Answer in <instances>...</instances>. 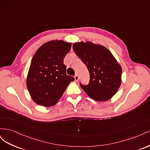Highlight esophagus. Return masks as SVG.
Masks as SVG:
<instances>
[{
    "label": "esophagus",
    "instance_id": "esophagus-1",
    "mask_svg": "<svg viewBox=\"0 0 150 150\" xmlns=\"http://www.w3.org/2000/svg\"><path fill=\"white\" fill-rule=\"evenodd\" d=\"M74 79H75L76 81H78L79 80V76H78V75H77V74L75 75V76H74Z\"/></svg>",
    "mask_w": 150,
    "mask_h": 150
}]
</instances>
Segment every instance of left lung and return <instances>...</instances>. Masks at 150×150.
Segmentation results:
<instances>
[{
	"label": "left lung",
	"instance_id": "8db88e82",
	"mask_svg": "<svg viewBox=\"0 0 150 150\" xmlns=\"http://www.w3.org/2000/svg\"><path fill=\"white\" fill-rule=\"evenodd\" d=\"M74 52L89 72V84L81 87L88 96L98 101H106L113 97L121 84L122 68L109 50L91 41L72 45Z\"/></svg>",
	"mask_w": 150,
	"mask_h": 150
}]
</instances>
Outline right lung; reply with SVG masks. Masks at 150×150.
I'll use <instances>...</instances> for the list:
<instances>
[{
	"instance_id": "right-lung-1",
	"label": "right lung",
	"mask_w": 150,
	"mask_h": 150,
	"mask_svg": "<svg viewBox=\"0 0 150 150\" xmlns=\"http://www.w3.org/2000/svg\"><path fill=\"white\" fill-rule=\"evenodd\" d=\"M71 44L52 40L42 44L32 59L26 79L32 99L39 105L50 107L58 102L67 86L74 81L66 74L64 58Z\"/></svg>"
}]
</instances>
